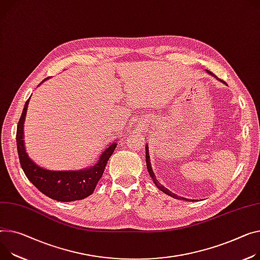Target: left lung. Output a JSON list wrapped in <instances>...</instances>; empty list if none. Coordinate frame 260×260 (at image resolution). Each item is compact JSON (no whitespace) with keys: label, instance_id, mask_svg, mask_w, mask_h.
Here are the masks:
<instances>
[{"label":"left lung","instance_id":"8db88e82","mask_svg":"<svg viewBox=\"0 0 260 260\" xmlns=\"http://www.w3.org/2000/svg\"><path fill=\"white\" fill-rule=\"evenodd\" d=\"M206 72H207V74H209V75H211L212 77H214L215 79H217L218 81H221V82H223L224 84H226L225 81H222L221 79H218V78H217L214 74H212L211 72H209V71H206ZM146 164H147V169H148V172H149V174H150V177L152 178V180H153L154 184L157 186V188H158L159 190L164 191L165 193H167L168 196H170V197H172V198H175V199H178V200H182V201H190V202H193V201H194V200L186 199V198H183V197H178V196L175 194L174 192L170 191L167 187H165L164 185H161L160 182H159V181L157 180L156 177H155V174H154V172H153V170H152V166H151V161H150V155H149V147H148L147 144H146Z\"/></svg>","mask_w":260,"mask_h":260}]
</instances>
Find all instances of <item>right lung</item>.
I'll use <instances>...</instances> for the list:
<instances>
[{
  "mask_svg": "<svg viewBox=\"0 0 260 260\" xmlns=\"http://www.w3.org/2000/svg\"><path fill=\"white\" fill-rule=\"evenodd\" d=\"M46 78L42 83H44ZM42 83H39L41 85ZM38 85V86H39ZM29 100L26 102L16 130L17 153L21 167L29 181L44 194L60 202H73L90 196L101 179L108 159L117 146L115 139L100 155L99 160L91 167L79 171H50L37 166L28 156L24 144V123Z\"/></svg>",
  "mask_w": 260,
  "mask_h": 260,
  "instance_id": "1",
  "label": "right lung"
}]
</instances>
